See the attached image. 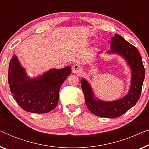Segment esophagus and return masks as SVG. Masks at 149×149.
I'll use <instances>...</instances> for the list:
<instances>
[{
  "instance_id": "34e87169",
  "label": "esophagus",
  "mask_w": 149,
  "mask_h": 149,
  "mask_svg": "<svg viewBox=\"0 0 149 149\" xmlns=\"http://www.w3.org/2000/svg\"><path fill=\"white\" fill-rule=\"evenodd\" d=\"M81 70H82V68L79 64H74L72 67V71L74 74H79L81 72Z\"/></svg>"
}]
</instances>
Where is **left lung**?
<instances>
[{
	"label": "left lung",
	"mask_w": 149,
	"mask_h": 149,
	"mask_svg": "<svg viewBox=\"0 0 149 149\" xmlns=\"http://www.w3.org/2000/svg\"><path fill=\"white\" fill-rule=\"evenodd\" d=\"M110 42L111 50L107 52V54H117L121 56L131 69V85L127 94L115 101H102L95 96L88 81L83 78L81 80V83L85 103L89 111L99 117L115 118L123 115L137 103L141 94L145 70L137 49L121 36L115 34Z\"/></svg>",
	"instance_id": "obj_1"
}]
</instances>
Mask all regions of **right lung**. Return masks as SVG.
<instances>
[{"label":"right lung","mask_w":149,"mask_h":149,"mask_svg":"<svg viewBox=\"0 0 149 149\" xmlns=\"http://www.w3.org/2000/svg\"><path fill=\"white\" fill-rule=\"evenodd\" d=\"M71 73V68H52L36 78H30L17 56L9 62L8 81L15 100L24 111L47 113L56 107L59 91Z\"/></svg>","instance_id":"right-lung-1"}]
</instances>
